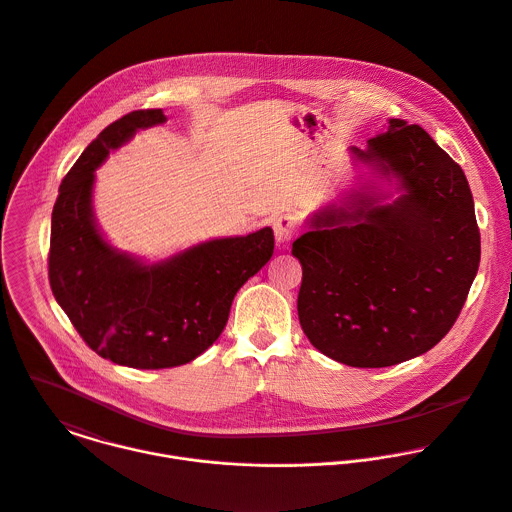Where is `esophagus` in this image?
Wrapping results in <instances>:
<instances>
[{
	"mask_svg": "<svg viewBox=\"0 0 512 512\" xmlns=\"http://www.w3.org/2000/svg\"><path fill=\"white\" fill-rule=\"evenodd\" d=\"M274 236H276V242L286 246L290 240H294L298 236V216L286 212V214H280L274 218Z\"/></svg>",
	"mask_w": 512,
	"mask_h": 512,
	"instance_id": "34e87169",
	"label": "esophagus"
}]
</instances>
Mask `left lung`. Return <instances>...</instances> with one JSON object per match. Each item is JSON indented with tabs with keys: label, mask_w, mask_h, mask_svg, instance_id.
I'll return each mask as SVG.
<instances>
[{
	"label": "left lung",
	"mask_w": 512,
	"mask_h": 512,
	"mask_svg": "<svg viewBox=\"0 0 512 512\" xmlns=\"http://www.w3.org/2000/svg\"><path fill=\"white\" fill-rule=\"evenodd\" d=\"M401 196L375 192L314 214L292 244L302 264L298 316L324 355L387 367L429 351L457 322L481 260V234L463 169L419 127L389 119L351 147Z\"/></svg>",
	"instance_id": "obj_1"
}]
</instances>
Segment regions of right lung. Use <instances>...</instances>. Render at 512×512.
<instances>
[{"instance_id": "obj_1", "label": "right lung", "mask_w": 512, "mask_h": 512, "mask_svg": "<svg viewBox=\"0 0 512 512\" xmlns=\"http://www.w3.org/2000/svg\"><path fill=\"white\" fill-rule=\"evenodd\" d=\"M165 121L163 109H141L103 129L65 174L51 214L49 284L57 304L95 353L135 369L184 365L206 351L236 292L274 254L268 226L157 264L105 242L91 206L95 169L139 129Z\"/></svg>"}]
</instances>
